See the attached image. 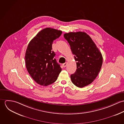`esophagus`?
Segmentation results:
<instances>
[{"instance_id": "1", "label": "esophagus", "mask_w": 124, "mask_h": 124, "mask_svg": "<svg viewBox=\"0 0 124 124\" xmlns=\"http://www.w3.org/2000/svg\"><path fill=\"white\" fill-rule=\"evenodd\" d=\"M67 65V62H65L64 63H63V64H62V65H63V66L64 67H65Z\"/></svg>"}]
</instances>
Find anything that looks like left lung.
<instances>
[{
    "label": "left lung",
    "mask_w": 124,
    "mask_h": 124,
    "mask_svg": "<svg viewBox=\"0 0 124 124\" xmlns=\"http://www.w3.org/2000/svg\"><path fill=\"white\" fill-rule=\"evenodd\" d=\"M63 36L77 62V69L71 75V82L77 87L83 88L97 76L103 63L102 54L91 37L84 32H71Z\"/></svg>",
    "instance_id": "8db88e82"
}]
</instances>
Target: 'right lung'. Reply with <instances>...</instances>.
I'll list each match as a JSON object with an SVG mask.
<instances>
[{"label": "right lung", "mask_w": 124, "mask_h": 124, "mask_svg": "<svg viewBox=\"0 0 124 124\" xmlns=\"http://www.w3.org/2000/svg\"><path fill=\"white\" fill-rule=\"evenodd\" d=\"M61 31L51 28L42 30L31 40L25 53L27 70L36 82L48 86L55 82L62 71L52 50L53 40L60 37Z\"/></svg>", "instance_id": "1"}]
</instances>
